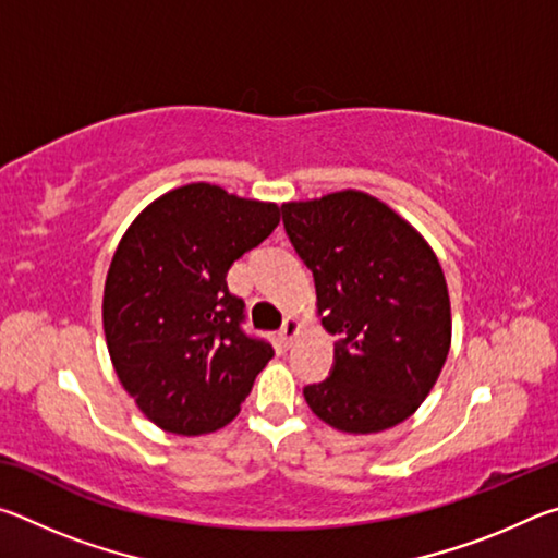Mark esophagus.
Here are the masks:
<instances>
[{
	"label": "esophagus",
	"instance_id": "34e87169",
	"mask_svg": "<svg viewBox=\"0 0 558 558\" xmlns=\"http://www.w3.org/2000/svg\"><path fill=\"white\" fill-rule=\"evenodd\" d=\"M278 335H280V342L286 344V347H290L292 339H295V337L300 335V323H298L295 317H286V323H282Z\"/></svg>",
	"mask_w": 558,
	"mask_h": 558
}]
</instances>
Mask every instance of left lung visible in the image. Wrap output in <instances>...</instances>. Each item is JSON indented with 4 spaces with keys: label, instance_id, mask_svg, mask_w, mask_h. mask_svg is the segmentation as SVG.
Segmentation results:
<instances>
[{
    "label": "left lung",
    "instance_id": "left-lung-1",
    "mask_svg": "<svg viewBox=\"0 0 558 558\" xmlns=\"http://www.w3.org/2000/svg\"><path fill=\"white\" fill-rule=\"evenodd\" d=\"M313 270L317 313L335 342L325 381L305 386L317 418L342 433L399 426L423 403L450 349V298L423 235L364 192L282 204Z\"/></svg>",
    "mask_w": 558,
    "mask_h": 558
}]
</instances>
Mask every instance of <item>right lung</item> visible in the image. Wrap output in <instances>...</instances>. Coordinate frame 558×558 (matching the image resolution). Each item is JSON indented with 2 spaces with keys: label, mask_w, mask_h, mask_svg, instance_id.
<instances>
[{
  "label": "right lung",
  "mask_w": 558,
  "mask_h": 558,
  "mask_svg": "<svg viewBox=\"0 0 558 558\" xmlns=\"http://www.w3.org/2000/svg\"><path fill=\"white\" fill-rule=\"evenodd\" d=\"M278 223V204L196 182L159 196L122 235L102 329L120 384L162 430L202 436L231 423L272 359L266 339L243 332L245 305L226 272Z\"/></svg>",
  "instance_id": "right-lung-1"
}]
</instances>
